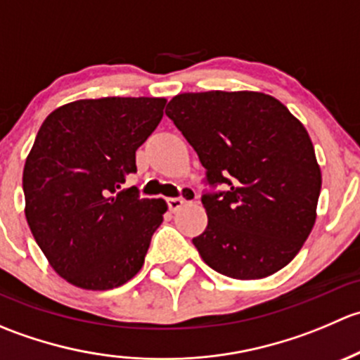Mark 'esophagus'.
<instances>
[{"label": "esophagus", "mask_w": 360, "mask_h": 360, "mask_svg": "<svg viewBox=\"0 0 360 360\" xmlns=\"http://www.w3.org/2000/svg\"><path fill=\"white\" fill-rule=\"evenodd\" d=\"M195 198H197V193H195V190H191V188H184L183 197L167 198V205H169V209L172 210V212H176V210H179L181 207L186 205L188 202H193Z\"/></svg>", "instance_id": "esophagus-1"}]
</instances>
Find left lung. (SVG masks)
<instances>
[{
    "instance_id": "8db88e82",
    "label": "left lung",
    "mask_w": 360,
    "mask_h": 360,
    "mask_svg": "<svg viewBox=\"0 0 360 360\" xmlns=\"http://www.w3.org/2000/svg\"><path fill=\"white\" fill-rule=\"evenodd\" d=\"M167 116L193 146L209 184L202 259L238 281L270 277L294 259L317 217L322 174L303 123L263 92L179 94Z\"/></svg>"
}]
</instances>
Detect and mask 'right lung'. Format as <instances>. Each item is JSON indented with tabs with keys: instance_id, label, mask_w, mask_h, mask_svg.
<instances>
[{
	"instance_id": "1",
	"label": "right lung",
	"mask_w": 360,
	"mask_h": 360,
	"mask_svg": "<svg viewBox=\"0 0 360 360\" xmlns=\"http://www.w3.org/2000/svg\"><path fill=\"white\" fill-rule=\"evenodd\" d=\"M163 97L64 104L39 127L25 158V219L50 266L69 284L106 291L143 268L163 198L123 188L136 151L158 127Z\"/></svg>"
}]
</instances>
